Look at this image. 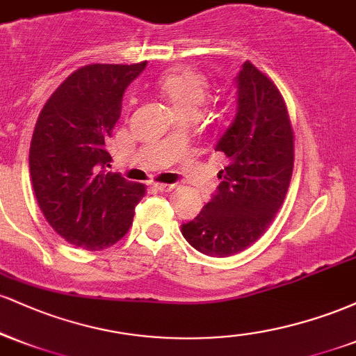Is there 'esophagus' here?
<instances>
[{
  "label": "esophagus",
  "instance_id": "obj_1",
  "mask_svg": "<svg viewBox=\"0 0 356 356\" xmlns=\"http://www.w3.org/2000/svg\"><path fill=\"white\" fill-rule=\"evenodd\" d=\"M175 184H155V189L157 191H161V192H170V191H174L175 189Z\"/></svg>",
  "mask_w": 356,
  "mask_h": 356
}]
</instances>
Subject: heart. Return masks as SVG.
<instances>
[{
	"label": "heart",
	"instance_id": "heart-1",
	"mask_svg": "<svg viewBox=\"0 0 356 356\" xmlns=\"http://www.w3.org/2000/svg\"><path fill=\"white\" fill-rule=\"evenodd\" d=\"M155 90L172 105L179 115L197 112L209 93V79L194 67H177L155 80Z\"/></svg>",
	"mask_w": 356,
	"mask_h": 356
}]
</instances>
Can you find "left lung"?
<instances>
[{
	"label": "left lung",
	"instance_id": "8db88e82",
	"mask_svg": "<svg viewBox=\"0 0 356 356\" xmlns=\"http://www.w3.org/2000/svg\"><path fill=\"white\" fill-rule=\"evenodd\" d=\"M216 150L229 165L218 174L220 184L211 202L182 224V234L202 254L227 257L266 232L295 165V134L283 95L251 61H244L238 75L236 117Z\"/></svg>",
	"mask_w": 356,
	"mask_h": 356
}]
</instances>
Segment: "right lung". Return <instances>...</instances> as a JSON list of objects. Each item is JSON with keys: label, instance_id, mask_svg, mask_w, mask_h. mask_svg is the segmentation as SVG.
<instances>
[{"label": "right lung", "instance_id": "right-lung-1", "mask_svg": "<svg viewBox=\"0 0 356 356\" xmlns=\"http://www.w3.org/2000/svg\"><path fill=\"white\" fill-rule=\"evenodd\" d=\"M147 61L92 63L67 76L36 120L30 145L33 191L48 224L67 243L100 251L129 232L144 184L107 172L105 142L122 112V97Z\"/></svg>", "mask_w": 356, "mask_h": 356}]
</instances>
